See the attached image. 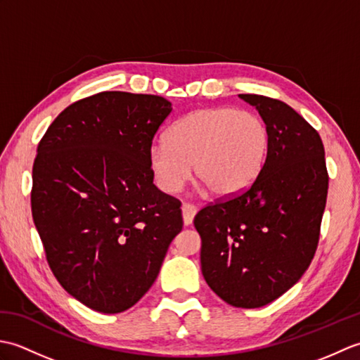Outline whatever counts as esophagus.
<instances>
[{"mask_svg": "<svg viewBox=\"0 0 360 360\" xmlns=\"http://www.w3.org/2000/svg\"><path fill=\"white\" fill-rule=\"evenodd\" d=\"M181 210H182V219H184V224L186 226H190L193 223V218H195V215H196V207L193 204H182V207H181Z\"/></svg>", "mask_w": 360, "mask_h": 360, "instance_id": "obj_1", "label": "esophagus"}]
</instances>
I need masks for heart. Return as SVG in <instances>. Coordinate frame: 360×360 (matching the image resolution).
Wrapping results in <instances>:
<instances>
[{"instance_id":"obj_1","label":"heart","mask_w":360,"mask_h":360,"mask_svg":"<svg viewBox=\"0 0 360 360\" xmlns=\"http://www.w3.org/2000/svg\"><path fill=\"white\" fill-rule=\"evenodd\" d=\"M269 148V128L258 114L218 106L190 112L172 125L165 143L150 147L148 165L165 193L179 192L193 165L213 195L231 198L258 179Z\"/></svg>"}]
</instances>
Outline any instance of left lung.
I'll use <instances>...</instances> for the list:
<instances>
[{
	"instance_id": "1",
	"label": "left lung",
	"mask_w": 360,
	"mask_h": 360,
	"mask_svg": "<svg viewBox=\"0 0 360 360\" xmlns=\"http://www.w3.org/2000/svg\"><path fill=\"white\" fill-rule=\"evenodd\" d=\"M258 110L271 148L246 192L205 205L195 217L201 271L235 308H259L300 280L314 258L328 195L319 133L285 102L240 94Z\"/></svg>"
}]
</instances>
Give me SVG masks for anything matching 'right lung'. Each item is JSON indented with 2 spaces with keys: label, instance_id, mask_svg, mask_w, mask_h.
Here are the masks:
<instances>
[{
  "label": "right lung",
  "instance_id": "right-lung-1",
  "mask_svg": "<svg viewBox=\"0 0 360 360\" xmlns=\"http://www.w3.org/2000/svg\"><path fill=\"white\" fill-rule=\"evenodd\" d=\"M167 98L103 91L68 106L38 143L30 205L52 274L103 314L141 300L182 231L181 202L153 184L148 151Z\"/></svg>",
  "mask_w": 360,
  "mask_h": 360
}]
</instances>
